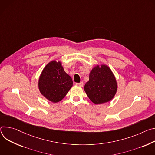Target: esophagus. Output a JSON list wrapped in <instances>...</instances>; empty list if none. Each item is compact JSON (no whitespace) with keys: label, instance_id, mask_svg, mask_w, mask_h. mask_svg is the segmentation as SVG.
<instances>
[{"label":"esophagus","instance_id":"34e87169","mask_svg":"<svg viewBox=\"0 0 155 155\" xmlns=\"http://www.w3.org/2000/svg\"><path fill=\"white\" fill-rule=\"evenodd\" d=\"M76 85H78V86L82 87L84 86V83H83V82H81L79 83H76Z\"/></svg>","mask_w":155,"mask_h":155}]
</instances>
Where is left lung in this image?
<instances>
[{
	"mask_svg": "<svg viewBox=\"0 0 155 155\" xmlns=\"http://www.w3.org/2000/svg\"><path fill=\"white\" fill-rule=\"evenodd\" d=\"M117 82L111 70L107 65L94 67L89 74V80L84 90L95 104H101L113 99L117 91Z\"/></svg>",
	"mask_w": 155,
	"mask_h": 155,
	"instance_id": "obj_1",
	"label": "left lung"
}]
</instances>
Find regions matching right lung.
Listing matches in <instances>:
<instances>
[{
  "label": "right lung",
  "mask_w": 155,
  "mask_h": 155,
  "mask_svg": "<svg viewBox=\"0 0 155 155\" xmlns=\"http://www.w3.org/2000/svg\"><path fill=\"white\" fill-rule=\"evenodd\" d=\"M38 84L42 95L50 101L57 103L66 96L73 82L60 61H51L44 68Z\"/></svg>",
  "instance_id": "obj_1"
}]
</instances>
